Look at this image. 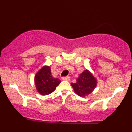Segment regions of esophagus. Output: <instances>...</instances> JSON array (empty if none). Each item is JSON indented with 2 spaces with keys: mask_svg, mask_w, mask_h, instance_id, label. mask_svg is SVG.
I'll return each mask as SVG.
<instances>
[{
  "mask_svg": "<svg viewBox=\"0 0 132 132\" xmlns=\"http://www.w3.org/2000/svg\"><path fill=\"white\" fill-rule=\"evenodd\" d=\"M63 79L65 80V81H69V80H70V77L69 76L63 77Z\"/></svg>",
  "mask_w": 132,
  "mask_h": 132,
  "instance_id": "obj_1",
  "label": "esophagus"
}]
</instances>
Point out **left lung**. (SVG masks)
<instances>
[{"mask_svg": "<svg viewBox=\"0 0 132 132\" xmlns=\"http://www.w3.org/2000/svg\"><path fill=\"white\" fill-rule=\"evenodd\" d=\"M97 84V81L93 74L88 69H85L80 74L79 78L76 79V82L71 83V85L76 94L84 97L93 92Z\"/></svg>", "mask_w": 132, "mask_h": 132, "instance_id": "obj_1", "label": "left lung"}]
</instances>
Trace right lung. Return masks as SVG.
Here are the masks:
<instances>
[{"label": "right lung", "instance_id": "right-lung-1", "mask_svg": "<svg viewBox=\"0 0 132 132\" xmlns=\"http://www.w3.org/2000/svg\"><path fill=\"white\" fill-rule=\"evenodd\" d=\"M61 82L58 78H54L51 73L49 66H44L35 76V84L37 92L42 95H48L54 91Z\"/></svg>", "mask_w": 132, "mask_h": 132}]
</instances>
